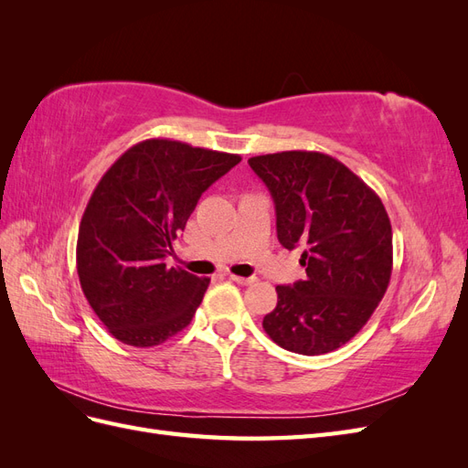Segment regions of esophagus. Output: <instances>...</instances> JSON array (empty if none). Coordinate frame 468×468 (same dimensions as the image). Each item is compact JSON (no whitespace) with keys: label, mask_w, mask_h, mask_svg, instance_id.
<instances>
[{"label":"esophagus","mask_w":468,"mask_h":468,"mask_svg":"<svg viewBox=\"0 0 468 468\" xmlns=\"http://www.w3.org/2000/svg\"><path fill=\"white\" fill-rule=\"evenodd\" d=\"M230 279H232L234 282H238V285H251V282L256 281L253 277H239V275H230Z\"/></svg>","instance_id":"34e87169"}]
</instances>
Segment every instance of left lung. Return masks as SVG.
I'll use <instances>...</instances> for the list:
<instances>
[{
	"label": "left lung",
	"mask_w": 468,
	"mask_h": 468,
	"mask_svg": "<svg viewBox=\"0 0 468 468\" xmlns=\"http://www.w3.org/2000/svg\"><path fill=\"white\" fill-rule=\"evenodd\" d=\"M277 212L282 248H303L306 281L277 287L263 330L282 349L322 356L347 344L388 289L392 229L385 205L342 162L320 152L248 160Z\"/></svg>",
	"instance_id": "left-lung-1"
}]
</instances>
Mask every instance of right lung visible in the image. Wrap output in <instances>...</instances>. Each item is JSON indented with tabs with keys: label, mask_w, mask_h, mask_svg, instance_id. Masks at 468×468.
I'll use <instances>...</instances> for the list:
<instances>
[{
	"label": "right lung",
	"mask_w": 468,
	"mask_h": 468,
	"mask_svg": "<svg viewBox=\"0 0 468 468\" xmlns=\"http://www.w3.org/2000/svg\"><path fill=\"white\" fill-rule=\"evenodd\" d=\"M239 160L150 138L97 183L80 222L76 263L90 306L119 342L160 346L189 325L210 279L164 261L201 195Z\"/></svg>",
	"instance_id": "add662e5"
}]
</instances>
